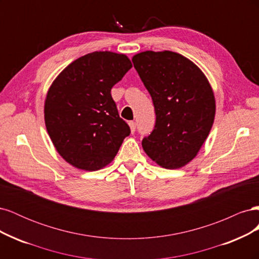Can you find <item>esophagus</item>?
<instances>
[{
	"label": "esophagus",
	"instance_id": "1",
	"mask_svg": "<svg viewBox=\"0 0 259 259\" xmlns=\"http://www.w3.org/2000/svg\"><path fill=\"white\" fill-rule=\"evenodd\" d=\"M128 125H130L131 132H132V133H134V132H135V130H136V123H135V122H133V121H131V122L128 123Z\"/></svg>",
	"mask_w": 259,
	"mask_h": 259
}]
</instances>
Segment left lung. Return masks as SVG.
<instances>
[{
	"label": "left lung",
	"instance_id": "1",
	"mask_svg": "<svg viewBox=\"0 0 259 259\" xmlns=\"http://www.w3.org/2000/svg\"><path fill=\"white\" fill-rule=\"evenodd\" d=\"M133 64L153 100L156 115L143 149L163 168L177 169L198 155L213 126L216 101L202 70L178 53L146 51Z\"/></svg>",
	"mask_w": 259,
	"mask_h": 259
}]
</instances>
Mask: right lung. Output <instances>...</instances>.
I'll return each instance as SVG.
<instances>
[{"instance_id": "right-lung-1", "label": "right lung", "mask_w": 259, "mask_h": 259, "mask_svg": "<svg viewBox=\"0 0 259 259\" xmlns=\"http://www.w3.org/2000/svg\"><path fill=\"white\" fill-rule=\"evenodd\" d=\"M131 68L126 55L93 52L72 61L53 81L44 101L45 126L70 165L90 171L104 168L130 135L111 89Z\"/></svg>"}]
</instances>
